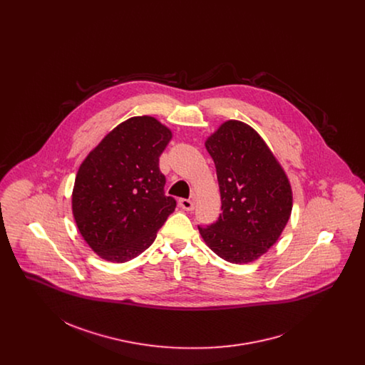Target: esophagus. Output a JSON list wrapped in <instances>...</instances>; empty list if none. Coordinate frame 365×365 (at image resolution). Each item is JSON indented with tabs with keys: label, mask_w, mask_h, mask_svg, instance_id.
I'll return each mask as SVG.
<instances>
[{
	"label": "esophagus",
	"mask_w": 365,
	"mask_h": 365,
	"mask_svg": "<svg viewBox=\"0 0 365 365\" xmlns=\"http://www.w3.org/2000/svg\"><path fill=\"white\" fill-rule=\"evenodd\" d=\"M179 205L185 210H192L194 209V201L189 200V198H180Z\"/></svg>",
	"instance_id": "1"
}]
</instances>
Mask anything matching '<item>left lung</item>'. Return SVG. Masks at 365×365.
<instances>
[{"label":"left lung","mask_w":365,"mask_h":365,"mask_svg":"<svg viewBox=\"0 0 365 365\" xmlns=\"http://www.w3.org/2000/svg\"><path fill=\"white\" fill-rule=\"evenodd\" d=\"M205 148L216 167L222 213L215 223L198 226L200 234L226 261H255L278 241L289 222V179L260 135L245 123H223Z\"/></svg>","instance_id":"8db88e82"}]
</instances>
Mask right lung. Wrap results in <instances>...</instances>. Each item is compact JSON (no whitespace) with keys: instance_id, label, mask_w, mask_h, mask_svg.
<instances>
[{"instance_id":"1","label":"right lung","mask_w":365,"mask_h":365,"mask_svg":"<svg viewBox=\"0 0 365 365\" xmlns=\"http://www.w3.org/2000/svg\"><path fill=\"white\" fill-rule=\"evenodd\" d=\"M173 137L150 116L113 128L79 167L72 212L83 240L105 260L124 262L145 252L176 208L165 195L158 157Z\"/></svg>"}]
</instances>
